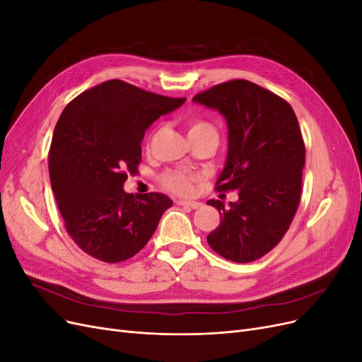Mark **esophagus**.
<instances>
[{"mask_svg":"<svg viewBox=\"0 0 362 362\" xmlns=\"http://www.w3.org/2000/svg\"><path fill=\"white\" fill-rule=\"evenodd\" d=\"M178 204L184 205V206H190V208H193V210H198V208L202 206L201 202H198V201H189V199H181V201H178Z\"/></svg>","mask_w":362,"mask_h":362,"instance_id":"1","label":"esophagus"}]
</instances>
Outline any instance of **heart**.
Segmentation results:
<instances>
[{
  "mask_svg": "<svg viewBox=\"0 0 362 362\" xmlns=\"http://www.w3.org/2000/svg\"><path fill=\"white\" fill-rule=\"evenodd\" d=\"M202 129H213V125L205 122V120H192L189 122V133H196V131H202ZM161 185L166 190L177 193V194H189L193 190V181L194 177L187 172L175 169V170H168L161 175Z\"/></svg>",
  "mask_w": 362,
  "mask_h": 362,
  "instance_id": "heart-1",
  "label": "heart"
}]
</instances>
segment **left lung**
<instances>
[{"instance_id":"1","label":"left lung","mask_w":362,"mask_h":362,"mask_svg":"<svg viewBox=\"0 0 362 362\" xmlns=\"http://www.w3.org/2000/svg\"><path fill=\"white\" fill-rule=\"evenodd\" d=\"M214 108L228 124V156L216 190H237L238 201L221 213L206 242L218 255L250 262L266 255L286 235L302 193L305 144L291 105L247 80L217 84L193 98Z\"/></svg>"}]
</instances>
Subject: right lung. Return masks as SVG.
<instances>
[{"instance_id": "add662e5", "label": "right lung", "mask_w": 362, "mask_h": 362, "mask_svg": "<svg viewBox=\"0 0 362 362\" xmlns=\"http://www.w3.org/2000/svg\"><path fill=\"white\" fill-rule=\"evenodd\" d=\"M185 98L108 80L80 93L59 119L48 156L51 187L71 238L104 262L134 257L172 206L166 194L124 192L141 160L145 131Z\"/></svg>"}]
</instances>
